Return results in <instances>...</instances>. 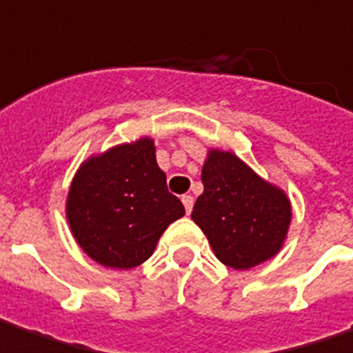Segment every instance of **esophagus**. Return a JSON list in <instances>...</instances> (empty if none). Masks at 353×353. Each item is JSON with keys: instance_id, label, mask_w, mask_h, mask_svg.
<instances>
[{"instance_id": "1", "label": "esophagus", "mask_w": 353, "mask_h": 353, "mask_svg": "<svg viewBox=\"0 0 353 353\" xmlns=\"http://www.w3.org/2000/svg\"><path fill=\"white\" fill-rule=\"evenodd\" d=\"M182 203H184V209H186V213L190 215L192 208H194V198H192L190 194H186V196H182Z\"/></svg>"}]
</instances>
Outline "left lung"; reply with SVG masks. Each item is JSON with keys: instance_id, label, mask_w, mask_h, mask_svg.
<instances>
[{"instance_id": "8db88e82", "label": "left lung", "mask_w": 353, "mask_h": 353, "mask_svg": "<svg viewBox=\"0 0 353 353\" xmlns=\"http://www.w3.org/2000/svg\"><path fill=\"white\" fill-rule=\"evenodd\" d=\"M203 194L192 219L208 236L221 263L244 271L281 252L292 205L232 152L209 150L201 169Z\"/></svg>"}]
</instances>
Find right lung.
Segmentation results:
<instances>
[{
  "mask_svg": "<svg viewBox=\"0 0 353 353\" xmlns=\"http://www.w3.org/2000/svg\"><path fill=\"white\" fill-rule=\"evenodd\" d=\"M182 215L184 205L167 190L148 136L86 159L67 196L74 240L94 261L111 269L144 263L165 228Z\"/></svg>",
  "mask_w": 353,
  "mask_h": 353,
  "instance_id": "right-lung-1",
  "label": "right lung"
}]
</instances>
